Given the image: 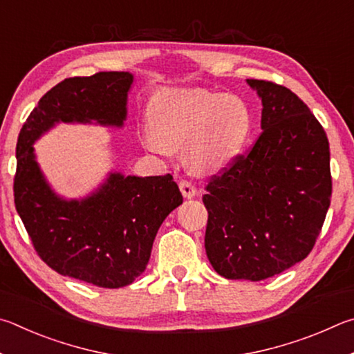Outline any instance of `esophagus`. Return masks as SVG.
<instances>
[{
	"mask_svg": "<svg viewBox=\"0 0 354 354\" xmlns=\"http://www.w3.org/2000/svg\"><path fill=\"white\" fill-rule=\"evenodd\" d=\"M178 188H180L183 197H187V199H191V197H194L197 194L196 187L193 185V182H189V180L178 182Z\"/></svg>",
	"mask_w": 354,
	"mask_h": 354,
	"instance_id": "1",
	"label": "esophagus"
}]
</instances>
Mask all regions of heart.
Returning a JSON list of instances; mask_svg holds the SVG:
<instances>
[{"label":"heart","instance_id":"heart-1","mask_svg":"<svg viewBox=\"0 0 354 354\" xmlns=\"http://www.w3.org/2000/svg\"><path fill=\"white\" fill-rule=\"evenodd\" d=\"M145 145L169 157L183 146L191 169L208 174L233 163L252 132L249 105L234 95L207 90L172 88L155 99Z\"/></svg>","mask_w":354,"mask_h":354}]
</instances>
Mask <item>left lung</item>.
I'll return each mask as SVG.
<instances>
[{
    "label": "left lung",
    "instance_id": "1",
    "mask_svg": "<svg viewBox=\"0 0 354 354\" xmlns=\"http://www.w3.org/2000/svg\"><path fill=\"white\" fill-rule=\"evenodd\" d=\"M261 99V129L207 187L205 250L228 280L261 281L313 250L331 199L330 142L301 99L283 85L247 79Z\"/></svg>",
    "mask_w": 354,
    "mask_h": 354
}]
</instances>
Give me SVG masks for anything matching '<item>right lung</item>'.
<instances>
[{"label":"right lung","instance_id":"1","mask_svg":"<svg viewBox=\"0 0 354 354\" xmlns=\"http://www.w3.org/2000/svg\"><path fill=\"white\" fill-rule=\"evenodd\" d=\"M133 80L129 71L62 80L30 111L17 142L15 208L37 253L60 275L99 288L127 286L145 272L155 234L182 193L171 174L111 171L88 196L65 199L41 172L34 142L60 122L121 129Z\"/></svg>","mask_w":354,"mask_h":354}]
</instances>
